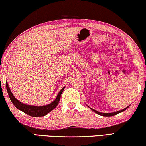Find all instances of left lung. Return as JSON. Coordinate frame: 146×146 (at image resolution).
Returning <instances> with one entry per match:
<instances>
[{
    "mask_svg": "<svg viewBox=\"0 0 146 146\" xmlns=\"http://www.w3.org/2000/svg\"><path fill=\"white\" fill-rule=\"evenodd\" d=\"M129 107V106L127 107H126V108L123 109V110H121V111H117V112H114V113H100V112L96 111V110L93 109H91V108H90H90L91 109V110H92V111H94V113H96L98 114H99V115H101V116H113L116 115V114H118V113H121V112L125 111V110L127 109Z\"/></svg>",
    "mask_w": 146,
    "mask_h": 146,
    "instance_id": "1",
    "label": "left lung"
}]
</instances>
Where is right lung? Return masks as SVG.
Segmentation results:
<instances>
[{
	"instance_id": "1",
	"label": "right lung",
	"mask_w": 146,
	"mask_h": 146,
	"mask_svg": "<svg viewBox=\"0 0 146 146\" xmlns=\"http://www.w3.org/2000/svg\"><path fill=\"white\" fill-rule=\"evenodd\" d=\"M6 89L7 91H8V94L9 95V98H10L11 102L13 103L14 106L16 107L19 110L23 111V113H26L28 115L33 117H40V116H44L48 114L50 112H51L52 110L56 108V106L58 104V103L61 98V95L63 92L64 87L61 90V91L59 92L58 95H57V98L54 102H52L51 104L46 106H29V105L24 104L19 100H17L14 96L11 93L10 89L8 87V83H6Z\"/></svg>"
}]
</instances>
